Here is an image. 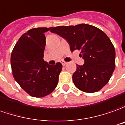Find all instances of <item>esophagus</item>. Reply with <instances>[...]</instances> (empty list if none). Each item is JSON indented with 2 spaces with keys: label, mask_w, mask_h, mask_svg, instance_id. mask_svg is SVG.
<instances>
[{
  "label": "esophagus",
  "mask_w": 125,
  "mask_h": 125,
  "mask_svg": "<svg viewBox=\"0 0 125 125\" xmlns=\"http://www.w3.org/2000/svg\"><path fill=\"white\" fill-rule=\"evenodd\" d=\"M62 63L63 66H66V65L67 64V63H68L66 62H65V61H62Z\"/></svg>",
  "instance_id": "1"
}]
</instances>
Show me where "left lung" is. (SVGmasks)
I'll return each instance as SVG.
<instances>
[{
  "mask_svg": "<svg viewBox=\"0 0 125 125\" xmlns=\"http://www.w3.org/2000/svg\"><path fill=\"white\" fill-rule=\"evenodd\" d=\"M52 33L66 39L70 51H80L83 66L77 65L73 74L74 85L81 91L93 93L108 83L115 69L116 52L106 34L97 27L81 24L75 26L51 27Z\"/></svg>",
  "mask_w": 125,
  "mask_h": 125,
  "instance_id": "1",
  "label": "left lung"
}]
</instances>
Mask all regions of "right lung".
<instances>
[{
    "label": "right lung",
    "mask_w": 125,
    "mask_h": 125,
    "mask_svg": "<svg viewBox=\"0 0 125 125\" xmlns=\"http://www.w3.org/2000/svg\"><path fill=\"white\" fill-rule=\"evenodd\" d=\"M51 28L39 27L27 31L13 49L11 66L13 77L24 91L33 97L50 94L57 85L62 65L51 66L44 61V33Z\"/></svg>",
    "instance_id": "1"
}]
</instances>
